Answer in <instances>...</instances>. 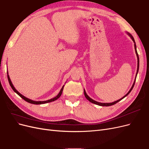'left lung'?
<instances>
[{"label": "left lung", "instance_id": "obj_1", "mask_svg": "<svg viewBox=\"0 0 149 149\" xmlns=\"http://www.w3.org/2000/svg\"><path fill=\"white\" fill-rule=\"evenodd\" d=\"M127 35L129 36V37H130V38H131V39L132 40V41H133V42H134V48H135V51H136V55H137V73H136V79L138 71H139V55H138V53H137V47H136V42H135V40H134V37H132V35L130 34V33H129V32H127ZM136 79H135V80H134V83H133V84H132V86L131 88H130V89L129 91V92H128L127 94H126L124 96H123V97L120 98V100H117V101H114V102H110V103H102V102H97V101H96L93 100V99H91V98L89 96H88V94H86V91H85L84 89V96H85L87 100H88L89 101H90V102H92V103H93V104H97V105H98V106H112V105H114V104H116L117 102H118L119 101H121V100H123V99H124L125 97L127 96L128 95V94H129L130 93V91H132V89H133V88H134V86L135 82H136Z\"/></svg>", "mask_w": 149, "mask_h": 149}]
</instances>
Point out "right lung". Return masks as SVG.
I'll list each match as a JSON object with an SVG mask.
<instances>
[{
    "mask_svg": "<svg viewBox=\"0 0 149 149\" xmlns=\"http://www.w3.org/2000/svg\"><path fill=\"white\" fill-rule=\"evenodd\" d=\"M7 78H8V82H9V84H10V85L11 88H12V89L13 90V91H14L15 93H16L18 94V95H19V96H20L22 99H23V100H24L26 101V102H28L31 103V104H45V103H48V102H52V101H56V100H58V99L61 96V94H62V92H63V90L64 86H65V85L63 86V87H62V88L61 89L60 93H58V95H57L56 96H55V97H53V98H52V99H50V100H47V101H33V100H30V99L25 97L24 96L22 95V94H21L19 91H17V90L15 88V87L13 86V84H12V81H11V80H10V79L9 75H8V72H7Z\"/></svg>",
    "mask_w": 149,
    "mask_h": 149,
    "instance_id": "right-lung-1",
    "label": "right lung"
}]
</instances>
